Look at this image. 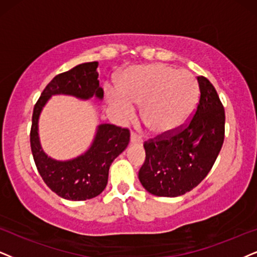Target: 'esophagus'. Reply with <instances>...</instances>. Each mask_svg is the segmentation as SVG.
<instances>
[{
	"label": "esophagus",
	"mask_w": 257,
	"mask_h": 257,
	"mask_svg": "<svg viewBox=\"0 0 257 257\" xmlns=\"http://www.w3.org/2000/svg\"><path fill=\"white\" fill-rule=\"evenodd\" d=\"M131 142H132V144L141 145V144H142L141 136L138 135V134H136V133H134V132H132V134H131Z\"/></svg>",
	"instance_id": "1"
}]
</instances>
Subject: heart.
<instances>
[{"label": "heart", "instance_id": "obj_1", "mask_svg": "<svg viewBox=\"0 0 257 257\" xmlns=\"http://www.w3.org/2000/svg\"><path fill=\"white\" fill-rule=\"evenodd\" d=\"M109 99L123 115L141 106V121L155 135L183 126L196 109L199 87L192 73L166 64L141 65L126 70Z\"/></svg>", "mask_w": 257, "mask_h": 257}]
</instances>
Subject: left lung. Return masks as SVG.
<instances>
[{
  "label": "left lung",
  "instance_id": "obj_1",
  "mask_svg": "<svg viewBox=\"0 0 257 257\" xmlns=\"http://www.w3.org/2000/svg\"><path fill=\"white\" fill-rule=\"evenodd\" d=\"M200 96L192 118L167 135L145 141L146 160L139 179L149 193L178 197L206 177L222 149L225 111L215 86L206 77H197Z\"/></svg>",
  "mask_w": 257,
  "mask_h": 257
}]
</instances>
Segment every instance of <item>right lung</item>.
Returning <instances> with one entry per match:
<instances>
[{
  "mask_svg": "<svg viewBox=\"0 0 257 257\" xmlns=\"http://www.w3.org/2000/svg\"><path fill=\"white\" fill-rule=\"evenodd\" d=\"M97 66V61H91L57 74L41 92L32 116L29 136L35 166L45 184L54 193L67 200H86L102 193L108 184L110 165L126 148L131 139L128 128L100 124L89 151L73 160H53L41 149L38 135V119L52 95L63 93L82 99H89L92 96L103 98Z\"/></svg>",
  "mask_w": 257,
  "mask_h": 257,
  "instance_id": "obj_1",
  "label": "right lung"
}]
</instances>
